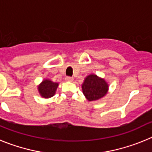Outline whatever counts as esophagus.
Masks as SVG:
<instances>
[{
  "label": "esophagus",
  "instance_id": "34e87169",
  "mask_svg": "<svg viewBox=\"0 0 152 152\" xmlns=\"http://www.w3.org/2000/svg\"><path fill=\"white\" fill-rule=\"evenodd\" d=\"M65 80H66V81H68V82H72V81H73V77H65Z\"/></svg>",
  "mask_w": 152,
  "mask_h": 152
}]
</instances>
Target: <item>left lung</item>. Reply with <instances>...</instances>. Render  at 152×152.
Listing matches in <instances>:
<instances>
[{"instance_id":"1","label":"left lung","mask_w":152,"mask_h":152,"mask_svg":"<svg viewBox=\"0 0 152 152\" xmlns=\"http://www.w3.org/2000/svg\"><path fill=\"white\" fill-rule=\"evenodd\" d=\"M109 85L103 78L91 74L84 79L82 91L88 101H95L105 96L108 92Z\"/></svg>"}]
</instances>
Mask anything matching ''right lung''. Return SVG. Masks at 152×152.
I'll return each mask as SVG.
<instances>
[{
  "mask_svg": "<svg viewBox=\"0 0 152 152\" xmlns=\"http://www.w3.org/2000/svg\"><path fill=\"white\" fill-rule=\"evenodd\" d=\"M58 83L52 82L51 80L45 79L38 86V91L41 96L43 98H50L56 94Z\"/></svg>",
  "mask_w": 152,
  "mask_h": 152,
  "instance_id": "add662e5",
  "label": "right lung"
}]
</instances>
